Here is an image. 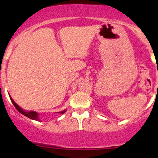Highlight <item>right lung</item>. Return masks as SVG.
I'll use <instances>...</instances> for the list:
<instances>
[{
  "mask_svg": "<svg viewBox=\"0 0 158 158\" xmlns=\"http://www.w3.org/2000/svg\"><path fill=\"white\" fill-rule=\"evenodd\" d=\"M10 97L11 101H12V104L14 105V106L15 107L16 109L19 110L20 113L22 114L23 115L26 116V117H29V118H30V119H34V120L40 121V119L39 118V114H38L37 112H35V111H25V110H23L22 108H21V107H20L19 106H18V105L16 104L15 102H14V100L12 99V98H11V97ZM65 111H66V110H62V111H60V112H59V113L62 114L65 113Z\"/></svg>",
  "mask_w": 158,
  "mask_h": 158,
  "instance_id": "1",
  "label": "right lung"
}]
</instances>
